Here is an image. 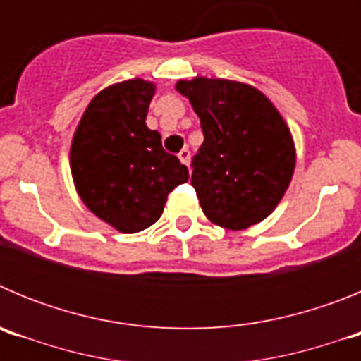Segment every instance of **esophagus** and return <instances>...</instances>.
<instances>
[{"label": "esophagus", "mask_w": 361, "mask_h": 361, "mask_svg": "<svg viewBox=\"0 0 361 361\" xmlns=\"http://www.w3.org/2000/svg\"><path fill=\"white\" fill-rule=\"evenodd\" d=\"M178 161L183 162V164L190 166V161H191L190 149H188V148H183V149H180V153H178Z\"/></svg>", "instance_id": "1"}]
</instances>
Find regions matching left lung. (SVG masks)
Instances as JSON below:
<instances>
[{
  "label": "left lung",
  "mask_w": 361,
  "mask_h": 361,
  "mask_svg": "<svg viewBox=\"0 0 361 361\" xmlns=\"http://www.w3.org/2000/svg\"><path fill=\"white\" fill-rule=\"evenodd\" d=\"M175 90L190 99L204 132L191 173L204 215L233 231L262 222L295 171L288 123L262 92L245 82L193 78L178 81Z\"/></svg>",
  "instance_id": "left-lung-1"
}]
</instances>
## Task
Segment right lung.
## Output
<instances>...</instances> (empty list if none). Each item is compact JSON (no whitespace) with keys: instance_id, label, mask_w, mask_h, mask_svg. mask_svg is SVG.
<instances>
[{"instance_id":"add662e5","label":"right lung","mask_w":361,"mask_h":361,"mask_svg":"<svg viewBox=\"0 0 361 361\" xmlns=\"http://www.w3.org/2000/svg\"><path fill=\"white\" fill-rule=\"evenodd\" d=\"M155 82L128 79L99 92L86 106L70 146L78 195L97 219L137 233L161 219L168 193L190 178L146 126Z\"/></svg>"}]
</instances>
